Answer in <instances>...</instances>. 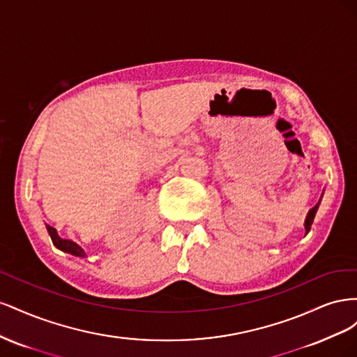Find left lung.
I'll list each match as a JSON object with an SVG mask.
<instances>
[{"label": "left lung", "mask_w": 357, "mask_h": 357, "mask_svg": "<svg viewBox=\"0 0 357 357\" xmlns=\"http://www.w3.org/2000/svg\"><path fill=\"white\" fill-rule=\"evenodd\" d=\"M321 198H323V193H321V197H320L319 202H317V204L314 205V207H312V208L308 211V214H307L305 223H304V226H305V235H307V234L310 232V229H311V225H312V220H314V215H316V213H317V210H319V205H320Z\"/></svg>", "instance_id": "left-lung-1"}]
</instances>
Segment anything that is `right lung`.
Wrapping results in <instances>:
<instances>
[{"instance_id":"add662e5","label":"right lung","mask_w":357,"mask_h":357,"mask_svg":"<svg viewBox=\"0 0 357 357\" xmlns=\"http://www.w3.org/2000/svg\"><path fill=\"white\" fill-rule=\"evenodd\" d=\"M46 229H47V232L50 235L52 243L55 244V247L59 248L61 252H66V253H70V255L77 256V257H86L84 250L77 243H74V241L67 240V238H61V236L58 235V231L53 228V226L47 225V223H46Z\"/></svg>"}]
</instances>
